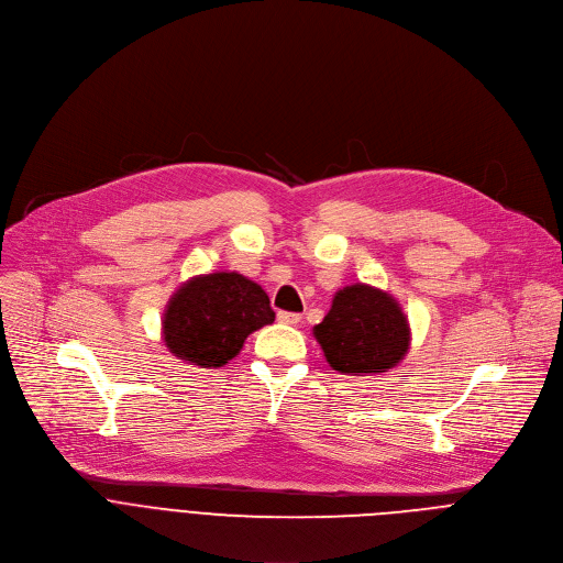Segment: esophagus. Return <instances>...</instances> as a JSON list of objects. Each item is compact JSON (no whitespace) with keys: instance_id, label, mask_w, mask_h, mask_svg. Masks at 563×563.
<instances>
[{"instance_id":"1","label":"esophagus","mask_w":563,"mask_h":563,"mask_svg":"<svg viewBox=\"0 0 563 563\" xmlns=\"http://www.w3.org/2000/svg\"><path fill=\"white\" fill-rule=\"evenodd\" d=\"M277 320H279L282 324H297L301 318H299V313H288V310H279Z\"/></svg>"}]
</instances>
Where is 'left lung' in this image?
<instances>
[{
    "label": "left lung",
    "mask_w": 563,
    "mask_h": 563,
    "mask_svg": "<svg viewBox=\"0 0 563 563\" xmlns=\"http://www.w3.org/2000/svg\"><path fill=\"white\" fill-rule=\"evenodd\" d=\"M327 362L344 376L394 368L409 351L411 331L400 303L385 290L353 284L335 292L327 318L313 329Z\"/></svg>",
    "instance_id": "obj_1"
}]
</instances>
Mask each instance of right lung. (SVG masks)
<instances>
[{
  "mask_svg": "<svg viewBox=\"0 0 563 563\" xmlns=\"http://www.w3.org/2000/svg\"><path fill=\"white\" fill-rule=\"evenodd\" d=\"M275 322L266 290L239 273H210L185 282L163 313L165 346L183 362L217 368L245 338Z\"/></svg>",
  "mask_w": 563,
  "mask_h": 563,
  "instance_id": "right-lung-1",
  "label": "right lung"
}]
</instances>
